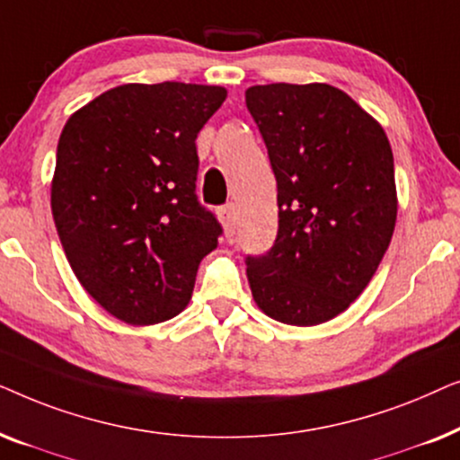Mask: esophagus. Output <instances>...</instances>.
<instances>
[{"mask_svg": "<svg viewBox=\"0 0 460 460\" xmlns=\"http://www.w3.org/2000/svg\"><path fill=\"white\" fill-rule=\"evenodd\" d=\"M217 216H219V219H222L226 234H228V236L234 234V230H236V205L234 203L224 205L222 209L217 211Z\"/></svg>", "mask_w": 460, "mask_h": 460, "instance_id": "esophagus-1", "label": "esophagus"}]
</instances>
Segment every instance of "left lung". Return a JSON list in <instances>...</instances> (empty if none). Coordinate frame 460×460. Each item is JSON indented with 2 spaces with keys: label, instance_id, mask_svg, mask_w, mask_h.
<instances>
[{
  "label": "left lung",
  "instance_id": "1",
  "mask_svg": "<svg viewBox=\"0 0 460 460\" xmlns=\"http://www.w3.org/2000/svg\"><path fill=\"white\" fill-rule=\"evenodd\" d=\"M279 186V234L247 257L260 310L314 326L348 310L373 279L398 216L385 131L329 84H270L244 92Z\"/></svg>",
  "mask_w": 460,
  "mask_h": 460
}]
</instances>
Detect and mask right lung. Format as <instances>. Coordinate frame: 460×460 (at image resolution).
Here are the masks:
<instances>
[{
  "label": "right lung",
  "mask_w": 460,
  "mask_h": 460,
  "mask_svg": "<svg viewBox=\"0 0 460 460\" xmlns=\"http://www.w3.org/2000/svg\"><path fill=\"white\" fill-rule=\"evenodd\" d=\"M228 96L219 85L125 84L68 117L52 216L81 287L134 326L178 316L199 263L222 234L199 203V131Z\"/></svg>",
  "instance_id": "1"
}]
</instances>
